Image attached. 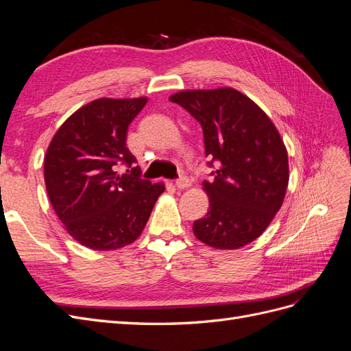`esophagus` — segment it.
I'll return each instance as SVG.
<instances>
[{
    "label": "esophagus",
    "mask_w": 351,
    "mask_h": 351,
    "mask_svg": "<svg viewBox=\"0 0 351 351\" xmlns=\"http://www.w3.org/2000/svg\"><path fill=\"white\" fill-rule=\"evenodd\" d=\"M176 186H177V189H182V190L187 189V187L190 186V180H189V177L182 176L180 178H177V180H176Z\"/></svg>",
    "instance_id": "1"
}]
</instances>
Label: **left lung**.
Masks as SVG:
<instances>
[{"label":"left lung","mask_w":351,"mask_h":351,"mask_svg":"<svg viewBox=\"0 0 351 351\" xmlns=\"http://www.w3.org/2000/svg\"><path fill=\"white\" fill-rule=\"evenodd\" d=\"M200 123L205 154L218 161L204 182L208 214L195 236L215 249L256 240L280 210L289 186V155L277 127L256 104L232 88L182 90L169 97Z\"/></svg>","instance_id":"8db88e82"}]
</instances>
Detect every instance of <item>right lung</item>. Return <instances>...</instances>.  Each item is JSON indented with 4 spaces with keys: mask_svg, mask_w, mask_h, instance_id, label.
Instances as JSON below:
<instances>
[{
    "mask_svg": "<svg viewBox=\"0 0 351 351\" xmlns=\"http://www.w3.org/2000/svg\"><path fill=\"white\" fill-rule=\"evenodd\" d=\"M147 98L95 99L52 137L44 162L48 197L69 234L93 250H115L141 236L165 186L141 178L125 145ZM123 165L128 169L119 175Z\"/></svg>",
    "mask_w": 351,
    "mask_h": 351,
    "instance_id": "right-lung-1",
    "label": "right lung"
}]
</instances>
